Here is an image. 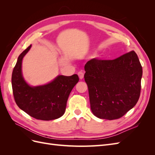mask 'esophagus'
I'll return each mask as SVG.
<instances>
[{
    "label": "esophagus",
    "mask_w": 155,
    "mask_h": 155,
    "mask_svg": "<svg viewBox=\"0 0 155 155\" xmlns=\"http://www.w3.org/2000/svg\"><path fill=\"white\" fill-rule=\"evenodd\" d=\"M78 75L79 79H83V78H84V74H83V72H82L81 71L79 72L78 73Z\"/></svg>",
    "instance_id": "esophagus-1"
}]
</instances>
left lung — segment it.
Listing matches in <instances>:
<instances>
[{"instance_id": "obj_1", "label": "left lung", "mask_w": 155, "mask_h": 155, "mask_svg": "<svg viewBox=\"0 0 155 155\" xmlns=\"http://www.w3.org/2000/svg\"><path fill=\"white\" fill-rule=\"evenodd\" d=\"M85 70L91 109L97 118L118 119L137 104L142 67L134 51L113 60L92 59Z\"/></svg>"}]
</instances>
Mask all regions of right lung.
Wrapping results in <instances>:
<instances>
[{"mask_svg": "<svg viewBox=\"0 0 155 155\" xmlns=\"http://www.w3.org/2000/svg\"><path fill=\"white\" fill-rule=\"evenodd\" d=\"M31 46L18 56L13 70L12 85L14 99L18 107L33 118L46 121L58 119L64 113L70 94L79 81L78 76L59 75L45 85L30 86L23 78L22 62Z\"/></svg>", "mask_w": 155, "mask_h": 155, "instance_id": "1", "label": "right lung"}]
</instances>
